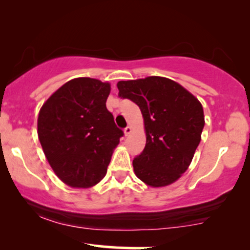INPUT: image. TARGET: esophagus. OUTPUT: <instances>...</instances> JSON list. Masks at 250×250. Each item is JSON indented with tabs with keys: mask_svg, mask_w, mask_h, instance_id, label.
<instances>
[{
	"mask_svg": "<svg viewBox=\"0 0 250 250\" xmlns=\"http://www.w3.org/2000/svg\"><path fill=\"white\" fill-rule=\"evenodd\" d=\"M131 132H132V128L129 127V126H127V127H125V128H124V133H125V135H126V136H127Z\"/></svg>",
	"mask_w": 250,
	"mask_h": 250,
	"instance_id": "esophagus-1",
	"label": "esophagus"
}]
</instances>
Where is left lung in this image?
Listing matches in <instances>:
<instances>
[{"instance_id":"left-lung-1","label":"left lung","mask_w":250,"mask_h":250,"mask_svg":"<svg viewBox=\"0 0 250 250\" xmlns=\"http://www.w3.org/2000/svg\"><path fill=\"white\" fill-rule=\"evenodd\" d=\"M118 95L139 105L146 142L133 160L135 175L150 187L175 182L189 167L205 125L203 105L165 77L118 82Z\"/></svg>"}]
</instances>
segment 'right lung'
<instances>
[{"mask_svg": "<svg viewBox=\"0 0 250 250\" xmlns=\"http://www.w3.org/2000/svg\"><path fill=\"white\" fill-rule=\"evenodd\" d=\"M110 84L75 78L47 99L37 119V134L57 176L73 188L104 179L124 132L105 107Z\"/></svg>", "mask_w": 250, "mask_h": 250, "instance_id": "add662e5", "label": "right lung"}]
</instances>
